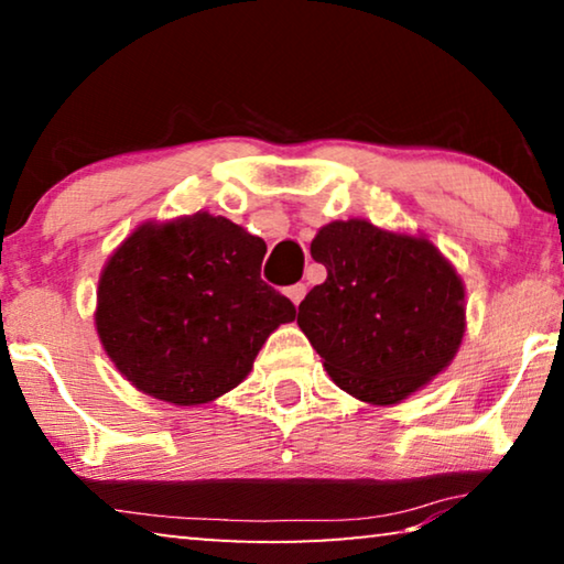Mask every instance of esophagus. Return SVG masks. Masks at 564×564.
<instances>
[{
    "label": "esophagus",
    "mask_w": 564,
    "mask_h": 564,
    "mask_svg": "<svg viewBox=\"0 0 564 564\" xmlns=\"http://www.w3.org/2000/svg\"><path fill=\"white\" fill-rule=\"evenodd\" d=\"M285 296H289V299L293 301V306H299L301 301H304V296H306V285H304V283L289 285V289H285Z\"/></svg>",
    "instance_id": "1"
}]
</instances>
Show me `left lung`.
Segmentation results:
<instances>
[{"label":"left lung","instance_id":"8db88e82","mask_svg":"<svg viewBox=\"0 0 564 564\" xmlns=\"http://www.w3.org/2000/svg\"><path fill=\"white\" fill-rule=\"evenodd\" d=\"M327 268L299 304V327L329 378L391 406L442 372L465 335V285L426 237L365 219L329 221L312 240Z\"/></svg>","mask_w":564,"mask_h":564}]
</instances>
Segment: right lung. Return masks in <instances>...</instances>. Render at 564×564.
<instances>
[{"mask_svg":"<svg viewBox=\"0 0 564 564\" xmlns=\"http://www.w3.org/2000/svg\"><path fill=\"white\" fill-rule=\"evenodd\" d=\"M265 242L196 212L145 221L99 275L97 332L117 370L153 399L199 406L240 386L296 306L260 279Z\"/></svg>","mask_w":564,"mask_h":564,"instance_id":"obj_1","label":"right lung"}]
</instances>
